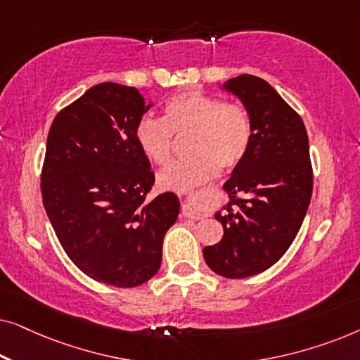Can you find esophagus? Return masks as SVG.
Listing matches in <instances>:
<instances>
[{
	"mask_svg": "<svg viewBox=\"0 0 360 360\" xmlns=\"http://www.w3.org/2000/svg\"><path fill=\"white\" fill-rule=\"evenodd\" d=\"M181 214L185 218H191V219H200L203 218V211L198 206V200H196V195L190 193L188 196H185L181 200Z\"/></svg>",
	"mask_w": 360,
	"mask_h": 360,
	"instance_id": "1",
	"label": "esophagus"
}]
</instances>
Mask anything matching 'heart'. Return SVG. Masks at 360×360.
<instances>
[{
    "label": "heart",
    "instance_id": "1",
    "mask_svg": "<svg viewBox=\"0 0 360 360\" xmlns=\"http://www.w3.org/2000/svg\"><path fill=\"white\" fill-rule=\"evenodd\" d=\"M175 136H188V155L167 165L157 184L167 191H186L211 179L216 169L231 170L243 162L252 141V122L239 103L191 90L172 96L162 120L144 116L134 129L142 154L157 165L169 162Z\"/></svg>",
    "mask_w": 360,
    "mask_h": 360
}]
</instances>
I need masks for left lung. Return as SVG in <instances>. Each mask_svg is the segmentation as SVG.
Returning a JSON list of instances; mask_svg holds the SVG:
<instances>
[{"instance_id": "8db88e82", "label": "left lung", "mask_w": 360, "mask_h": 360, "mask_svg": "<svg viewBox=\"0 0 360 360\" xmlns=\"http://www.w3.org/2000/svg\"><path fill=\"white\" fill-rule=\"evenodd\" d=\"M223 90L243 101L252 141L223 190L229 203L214 218L223 239L206 245L203 257L221 277L245 278L264 272L287 252L307 214L313 170L304 124L262 78L239 75Z\"/></svg>"}]
</instances>
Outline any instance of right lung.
Returning a JSON list of instances; mask_svg holds the SVG:
<instances>
[{
  "mask_svg": "<svg viewBox=\"0 0 360 360\" xmlns=\"http://www.w3.org/2000/svg\"><path fill=\"white\" fill-rule=\"evenodd\" d=\"M152 103L105 82L58 112L47 136L42 201L63 250L96 282L131 288L154 277L175 193L147 200L154 174L134 129Z\"/></svg>",
  "mask_w": 360,
  "mask_h": 360,
  "instance_id": "right-lung-1",
  "label": "right lung"
}]
</instances>
